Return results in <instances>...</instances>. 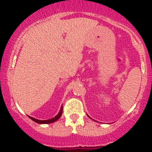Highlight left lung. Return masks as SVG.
Listing matches in <instances>:
<instances>
[{"label": "left lung", "mask_w": 152, "mask_h": 152, "mask_svg": "<svg viewBox=\"0 0 152 152\" xmlns=\"http://www.w3.org/2000/svg\"><path fill=\"white\" fill-rule=\"evenodd\" d=\"M88 117H89V118H90V116H89V115H88ZM91 119H92V118H91ZM93 121H95V120H93Z\"/></svg>", "instance_id": "1"}]
</instances>
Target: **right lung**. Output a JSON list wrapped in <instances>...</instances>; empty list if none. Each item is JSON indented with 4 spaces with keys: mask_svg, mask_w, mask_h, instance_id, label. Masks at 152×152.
Returning a JSON list of instances; mask_svg holds the SVG:
<instances>
[{
    "mask_svg": "<svg viewBox=\"0 0 152 152\" xmlns=\"http://www.w3.org/2000/svg\"><path fill=\"white\" fill-rule=\"evenodd\" d=\"M62 114V106L61 107L59 113H58V114L56 115L54 118H52L48 119V120H38V119L34 118H32V117H31V116H28H28L29 118H31L32 121H34V122H36V123L39 124H51V123H53V122L56 121H57L58 119L61 117Z\"/></svg>",
    "mask_w": 152,
    "mask_h": 152,
    "instance_id": "obj_1",
    "label": "right lung"
}]
</instances>
